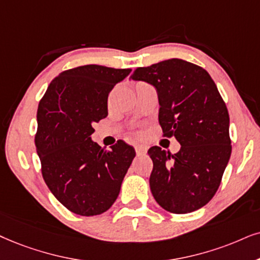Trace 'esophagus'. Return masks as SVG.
<instances>
[{
    "instance_id": "1",
    "label": "esophagus",
    "mask_w": 260,
    "mask_h": 260,
    "mask_svg": "<svg viewBox=\"0 0 260 260\" xmlns=\"http://www.w3.org/2000/svg\"><path fill=\"white\" fill-rule=\"evenodd\" d=\"M136 151H137V154H145L146 153V147L143 146V145H137L136 146Z\"/></svg>"
}]
</instances>
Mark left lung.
Listing matches in <instances>:
<instances>
[{
  "instance_id": "left-lung-1",
  "label": "left lung",
  "mask_w": 260,
  "mask_h": 260,
  "mask_svg": "<svg viewBox=\"0 0 260 260\" xmlns=\"http://www.w3.org/2000/svg\"><path fill=\"white\" fill-rule=\"evenodd\" d=\"M129 79L156 88L163 134L181 145L174 156L159 146L147 151L153 198L173 213L203 208L217 192L232 153L229 114L215 81L180 58L138 68Z\"/></svg>"
}]
</instances>
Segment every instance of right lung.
I'll return each instance as SVG.
<instances>
[{"instance_id": "add662e5", "label": "right lung", "mask_w": 260, "mask_h": 260, "mask_svg": "<svg viewBox=\"0 0 260 260\" xmlns=\"http://www.w3.org/2000/svg\"><path fill=\"white\" fill-rule=\"evenodd\" d=\"M132 70L86 64L62 72L37 110L36 149L43 179L62 205L80 216L106 212L119 197L136 157L117 141L111 150L92 140L93 123L108 116V96Z\"/></svg>"}]
</instances>
